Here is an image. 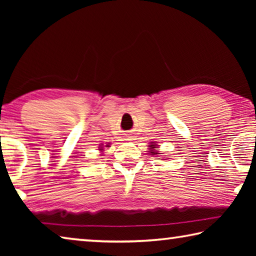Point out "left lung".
Returning a JSON list of instances; mask_svg holds the SVG:
<instances>
[{
	"label": "left lung",
	"mask_w": 256,
	"mask_h": 256,
	"mask_svg": "<svg viewBox=\"0 0 256 256\" xmlns=\"http://www.w3.org/2000/svg\"><path fill=\"white\" fill-rule=\"evenodd\" d=\"M150 146V149H151V151H150V154H158L157 151H154V149H156V144H151V146Z\"/></svg>",
	"instance_id": "8db88e82"
}]
</instances>
